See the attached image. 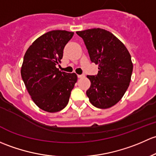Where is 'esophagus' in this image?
Segmentation results:
<instances>
[{
    "instance_id": "esophagus-1",
    "label": "esophagus",
    "mask_w": 156,
    "mask_h": 156,
    "mask_svg": "<svg viewBox=\"0 0 156 156\" xmlns=\"http://www.w3.org/2000/svg\"><path fill=\"white\" fill-rule=\"evenodd\" d=\"M77 76H78V78H82V77H83V76H84V75H83V74H79V75H77Z\"/></svg>"
}]
</instances>
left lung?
<instances>
[{"label": "left lung", "mask_w": 156, "mask_h": 156, "mask_svg": "<svg viewBox=\"0 0 156 156\" xmlns=\"http://www.w3.org/2000/svg\"><path fill=\"white\" fill-rule=\"evenodd\" d=\"M76 34L83 38L91 62L98 65V73L87 77L91 86L86 91L94 107L107 109L117 104L131 82L133 64L124 44L108 30L92 28Z\"/></svg>", "instance_id": "8db88e82"}]
</instances>
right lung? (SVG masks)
<instances>
[{"label": "right lung", "mask_w": 156, "mask_h": 156, "mask_svg": "<svg viewBox=\"0 0 156 156\" xmlns=\"http://www.w3.org/2000/svg\"><path fill=\"white\" fill-rule=\"evenodd\" d=\"M73 32L55 30L38 37L24 56L21 76L33 101L49 113H55L68 104L70 92L77 81L75 73L57 68L63 50Z\"/></svg>", "instance_id": "add662e5"}]
</instances>
